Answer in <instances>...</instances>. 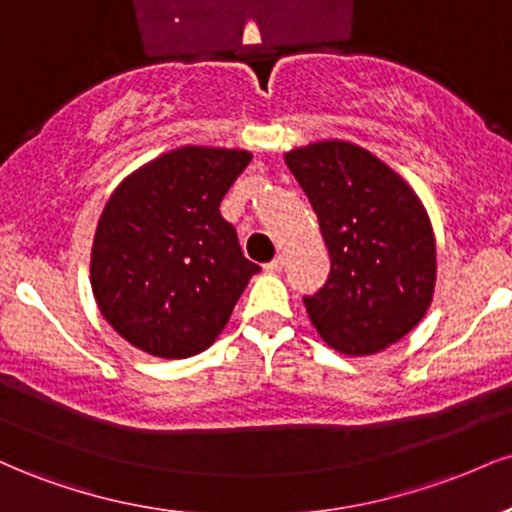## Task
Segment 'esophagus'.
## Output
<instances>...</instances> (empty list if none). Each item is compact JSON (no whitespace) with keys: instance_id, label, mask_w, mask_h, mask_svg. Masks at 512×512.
Returning a JSON list of instances; mask_svg holds the SVG:
<instances>
[{"instance_id":"obj_1","label":"esophagus","mask_w":512,"mask_h":512,"mask_svg":"<svg viewBox=\"0 0 512 512\" xmlns=\"http://www.w3.org/2000/svg\"><path fill=\"white\" fill-rule=\"evenodd\" d=\"M281 269H284V257H281V255H276L272 262H267V264H264V272H269V274H274V272H281Z\"/></svg>"}]
</instances>
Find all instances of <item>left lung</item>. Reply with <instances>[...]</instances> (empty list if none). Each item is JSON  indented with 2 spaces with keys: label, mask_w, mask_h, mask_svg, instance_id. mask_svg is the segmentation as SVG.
Here are the masks:
<instances>
[{
  "label": "left lung",
  "mask_w": 512,
  "mask_h": 512,
  "mask_svg": "<svg viewBox=\"0 0 512 512\" xmlns=\"http://www.w3.org/2000/svg\"><path fill=\"white\" fill-rule=\"evenodd\" d=\"M330 250V276L305 296L310 322L349 356L383 351L414 330L436 286V238L424 204L392 168L349 142L286 154Z\"/></svg>",
  "instance_id": "obj_1"
}]
</instances>
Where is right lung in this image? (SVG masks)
<instances>
[{"mask_svg":"<svg viewBox=\"0 0 512 512\" xmlns=\"http://www.w3.org/2000/svg\"><path fill=\"white\" fill-rule=\"evenodd\" d=\"M250 158L182 146L110 195L93 238L91 286L105 320L137 349L161 358L209 349L260 272L219 211Z\"/></svg>","mask_w":512,"mask_h":512,"instance_id":"1","label":"right lung"}]
</instances>
